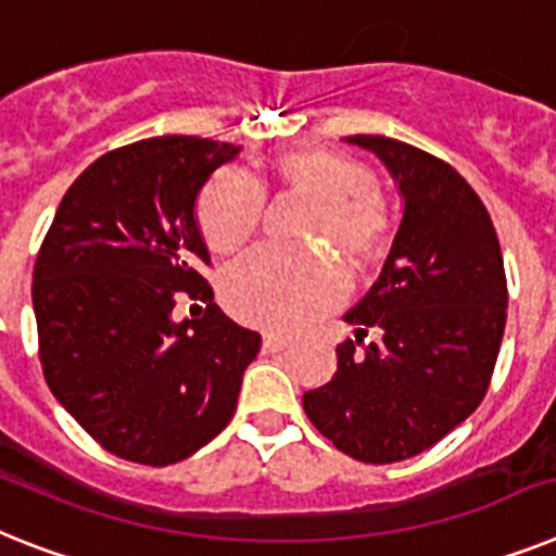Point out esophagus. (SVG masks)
<instances>
[{
    "label": "esophagus",
    "instance_id": "1",
    "mask_svg": "<svg viewBox=\"0 0 556 556\" xmlns=\"http://www.w3.org/2000/svg\"><path fill=\"white\" fill-rule=\"evenodd\" d=\"M288 339L286 336H274V333H265L263 336V350L265 353H279V350H286L288 348Z\"/></svg>",
    "mask_w": 556,
    "mask_h": 556
}]
</instances>
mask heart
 <instances>
[{"instance_id": "obj_1", "label": "heart", "mask_w": 556, "mask_h": 556, "mask_svg": "<svg viewBox=\"0 0 556 556\" xmlns=\"http://www.w3.org/2000/svg\"><path fill=\"white\" fill-rule=\"evenodd\" d=\"M282 191L314 200L305 240L339 254L356 274L376 268L393 245V212L376 175L356 157L330 149H300L270 163ZM265 191L240 169L214 177L198 200V228L212 254H237L263 228ZM223 305L256 328L291 333L342 300V277L321 256L260 251L226 270Z\"/></svg>"}]
</instances>
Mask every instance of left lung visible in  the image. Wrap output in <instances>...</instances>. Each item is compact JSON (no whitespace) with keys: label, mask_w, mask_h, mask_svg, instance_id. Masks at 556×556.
Returning <instances> with one entry per match:
<instances>
[{"label":"left lung","mask_w":556,"mask_h":556,"mask_svg":"<svg viewBox=\"0 0 556 556\" xmlns=\"http://www.w3.org/2000/svg\"><path fill=\"white\" fill-rule=\"evenodd\" d=\"M399 180L404 220L344 321L333 379L302 395L321 435L362 464L435 446L478 409L506 328V270L483 200L441 157L384 135H353ZM376 332L372 343L364 336Z\"/></svg>","instance_id":"8db88e82"}]
</instances>
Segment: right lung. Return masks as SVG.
<instances>
[{
  "instance_id": "right-lung-1",
  "label": "right lung",
  "mask_w": 556,
  "mask_h": 556,
  "mask_svg": "<svg viewBox=\"0 0 556 556\" xmlns=\"http://www.w3.org/2000/svg\"><path fill=\"white\" fill-rule=\"evenodd\" d=\"M240 152L194 135L118 147L70 186L33 265L48 387L124 460L169 466L220 435L260 333L214 305L194 200ZM180 299L206 304L177 323ZM198 307V305H194Z\"/></svg>"
}]
</instances>
